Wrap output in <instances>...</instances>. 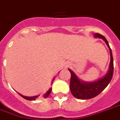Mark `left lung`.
<instances>
[{
  "label": "left lung",
  "mask_w": 120,
  "mask_h": 120,
  "mask_svg": "<svg viewBox=\"0 0 120 120\" xmlns=\"http://www.w3.org/2000/svg\"><path fill=\"white\" fill-rule=\"evenodd\" d=\"M95 38H100L105 42L110 52V63L107 73L103 77L100 78L93 81L81 80L75 75L73 71L68 69L71 73V81L69 86L71 93L75 98L79 100H88L94 98L103 91L111 81L113 75V59L112 51L108 42L103 36L99 33L93 34Z\"/></svg>",
  "instance_id": "1"
}]
</instances>
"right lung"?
<instances>
[{
    "mask_svg": "<svg viewBox=\"0 0 120 120\" xmlns=\"http://www.w3.org/2000/svg\"><path fill=\"white\" fill-rule=\"evenodd\" d=\"M54 79H55V77L53 79H52V81L51 82V84L53 83V81L54 80ZM51 90H52V88H49V90H48V91H47L45 93H44V94H42V95H40V94H39V95H37V96H23L22 95V94H19V95H20L21 96H22V98H24V99H26V100H29V101H33V100H36V99L38 98H47L48 96L49 95L50 93H51Z\"/></svg>",
    "mask_w": 120,
    "mask_h": 120,
    "instance_id": "obj_1",
    "label": "right lung"
}]
</instances>
